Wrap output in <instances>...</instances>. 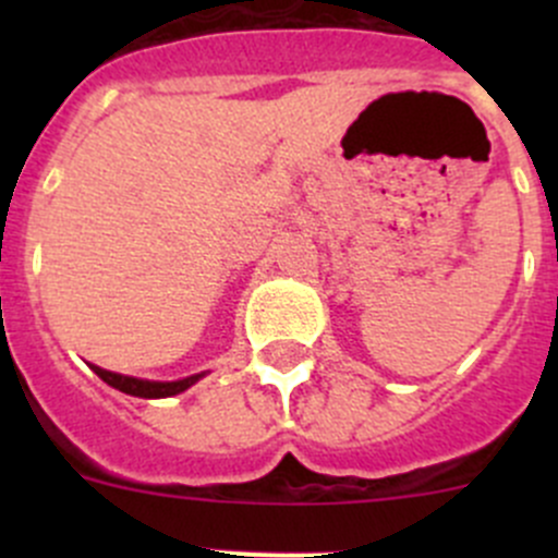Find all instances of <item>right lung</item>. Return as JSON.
<instances>
[{"label": "right lung", "instance_id": "add662e5", "mask_svg": "<svg viewBox=\"0 0 558 558\" xmlns=\"http://www.w3.org/2000/svg\"><path fill=\"white\" fill-rule=\"evenodd\" d=\"M94 373L105 380L107 386L118 388L123 393H132V397H143V399H161V397H172V393L185 391L189 386H194L202 375H191V378L183 380H172V384H156V380H140V378H126V375H118V373H107L102 367H94Z\"/></svg>", "mask_w": 558, "mask_h": 558}]
</instances>
